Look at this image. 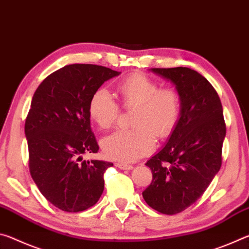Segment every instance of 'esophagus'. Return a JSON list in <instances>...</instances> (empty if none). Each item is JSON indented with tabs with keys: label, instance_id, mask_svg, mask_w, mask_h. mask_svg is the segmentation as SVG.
<instances>
[{
	"label": "esophagus",
	"instance_id": "obj_1",
	"mask_svg": "<svg viewBox=\"0 0 249 249\" xmlns=\"http://www.w3.org/2000/svg\"><path fill=\"white\" fill-rule=\"evenodd\" d=\"M115 166L117 168H120L122 170H130L133 169L132 165H127V163H122V162H115Z\"/></svg>",
	"mask_w": 249,
	"mask_h": 249
}]
</instances>
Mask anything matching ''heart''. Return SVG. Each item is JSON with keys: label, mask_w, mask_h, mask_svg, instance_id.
Masks as SVG:
<instances>
[{"label": "heart", "mask_w": 249, "mask_h": 249, "mask_svg": "<svg viewBox=\"0 0 249 249\" xmlns=\"http://www.w3.org/2000/svg\"><path fill=\"white\" fill-rule=\"evenodd\" d=\"M117 91L125 107H134L130 129H117L101 141L107 158L132 162L148 155L156 146V134L165 137L171 133L180 115V98L175 90L159 89L154 80L135 73L122 81ZM119 104L105 88L92 94L89 114L101 128H108L119 116Z\"/></svg>", "instance_id": "heart-1"}]
</instances>
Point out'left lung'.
<instances>
[{
    "mask_svg": "<svg viewBox=\"0 0 249 249\" xmlns=\"http://www.w3.org/2000/svg\"><path fill=\"white\" fill-rule=\"evenodd\" d=\"M149 70L174 84L180 115L166 145L146 162L153 181L142 197L172 215L195 203L220 170L226 126L221 100L203 75L185 67Z\"/></svg>",
    "mask_w": 249,
    "mask_h": 249,
    "instance_id": "1",
    "label": "left lung"
}]
</instances>
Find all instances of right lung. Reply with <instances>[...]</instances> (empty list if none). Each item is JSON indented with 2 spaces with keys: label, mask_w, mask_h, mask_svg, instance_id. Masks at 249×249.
Segmentation results:
<instances>
[{
  "label": "right lung",
  "mask_w": 249,
  "mask_h": 249,
  "mask_svg": "<svg viewBox=\"0 0 249 249\" xmlns=\"http://www.w3.org/2000/svg\"><path fill=\"white\" fill-rule=\"evenodd\" d=\"M121 72L74 64L49 74L34 93L25 122L29 171L46 199L65 212H80L99 201L103 175L112 162L82 160L98 153L90 125L92 94Z\"/></svg>",
  "instance_id": "obj_1"
}]
</instances>
